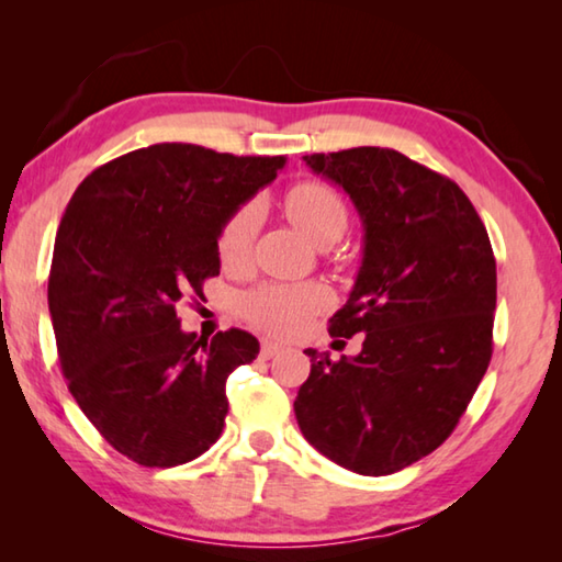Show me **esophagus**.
Listing matches in <instances>:
<instances>
[{"mask_svg":"<svg viewBox=\"0 0 562 562\" xmlns=\"http://www.w3.org/2000/svg\"><path fill=\"white\" fill-rule=\"evenodd\" d=\"M282 347L280 345H274V341H262V347H260V357L262 359H272L274 355H278Z\"/></svg>","mask_w":562,"mask_h":562,"instance_id":"34e87169","label":"esophagus"}]
</instances>
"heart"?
I'll return each mask as SVG.
<instances>
[{
  "instance_id": "heart-1",
  "label": "heart",
  "mask_w": 562,
  "mask_h": 562,
  "mask_svg": "<svg viewBox=\"0 0 562 562\" xmlns=\"http://www.w3.org/2000/svg\"><path fill=\"white\" fill-rule=\"evenodd\" d=\"M290 221L315 245L337 243L347 231V203L335 188L325 183H300L288 193ZM260 227V207L245 203L227 217L217 237V252L225 265L243 262L252 250ZM329 304V292L319 284H262L247 292L243 315L270 335L290 337L307 327V322Z\"/></svg>"
}]
</instances>
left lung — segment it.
<instances>
[{"mask_svg": "<svg viewBox=\"0 0 562 562\" xmlns=\"http://www.w3.org/2000/svg\"><path fill=\"white\" fill-rule=\"evenodd\" d=\"M349 195L364 255L331 337L364 335L357 357L307 349L294 398L300 431L361 475H389L449 439L493 351L496 258L453 180L392 148L302 158Z\"/></svg>", "mask_w": 562, "mask_h": 562, "instance_id": "obj_1", "label": "left lung"}]
</instances>
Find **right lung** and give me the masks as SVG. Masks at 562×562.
Wrapping results in <instances>:
<instances>
[{
    "instance_id": "1",
    "label": "right lung",
    "mask_w": 562,
    "mask_h": 562,
    "mask_svg": "<svg viewBox=\"0 0 562 562\" xmlns=\"http://www.w3.org/2000/svg\"><path fill=\"white\" fill-rule=\"evenodd\" d=\"M284 164L156 144L93 170L66 205L49 272L56 349L76 404L131 461L170 469L223 434L227 376L260 345L243 329L198 339L176 307L221 272V227Z\"/></svg>"
}]
</instances>
